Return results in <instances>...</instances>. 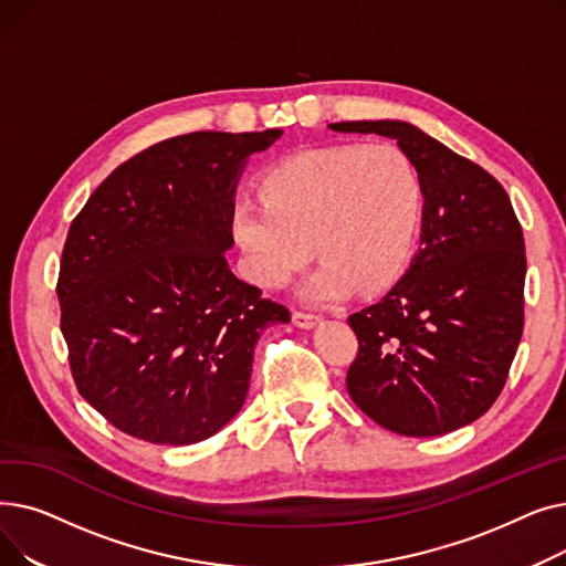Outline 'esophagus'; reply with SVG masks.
I'll return each instance as SVG.
<instances>
[{
  "mask_svg": "<svg viewBox=\"0 0 566 566\" xmlns=\"http://www.w3.org/2000/svg\"><path fill=\"white\" fill-rule=\"evenodd\" d=\"M291 321H293V325H298V328L310 331V328H314V325L321 321V316L310 314V312H293Z\"/></svg>",
  "mask_w": 566,
  "mask_h": 566,
  "instance_id": "esophagus-1",
  "label": "esophagus"
}]
</instances>
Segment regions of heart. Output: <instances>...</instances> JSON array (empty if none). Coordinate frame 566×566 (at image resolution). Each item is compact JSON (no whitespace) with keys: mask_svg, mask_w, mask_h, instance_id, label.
Wrapping results in <instances>:
<instances>
[{"mask_svg":"<svg viewBox=\"0 0 566 566\" xmlns=\"http://www.w3.org/2000/svg\"><path fill=\"white\" fill-rule=\"evenodd\" d=\"M261 199L233 206L231 231L248 277L284 289L321 256L303 286L307 303L344 301L390 289L412 259L424 220V181L395 144L307 148L275 163L259 181Z\"/></svg>","mask_w":566,"mask_h":566,"instance_id":"1","label":"heart"}]
</instances>
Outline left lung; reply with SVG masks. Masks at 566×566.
<instances>
[{"mask_svg": "<svg viewBox=\"0 0 566 566\" xmlns=\"http://www.w3.org/2000/svg\"><path fill=\"white\" fill-rule=\"evenodd\" d=\"M390 137L424 181L420 252L388 295L348 316L358 358L350 399L380 427L429 438L493 406L523 335L525 243L495 178L406 122H342Z\"/></svg>", "mask_w": 566, "mask_h": 566, "instance_id": "8db88e82", "label": "left lung"}]
</instances>
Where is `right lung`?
<instances>
[{
  "label": "right lung",
  "instance_id": "obj_1",
  "mask_svg": "<svg viewBox=\"0 0 566 566\" xmlns=\"http://www.w3.org/2000/svg\"><path fill=\"white\" fill-rule=\"evenodd\" d=\"M263 133L199 130L118 165L69 229L56 295L80 395L133 438L192 444L241 410L263 328L289 310L238 280L233 195Z\"/></svg>",
  "mask_w": 566,
  "mask_h": 566
}]
</instances>
